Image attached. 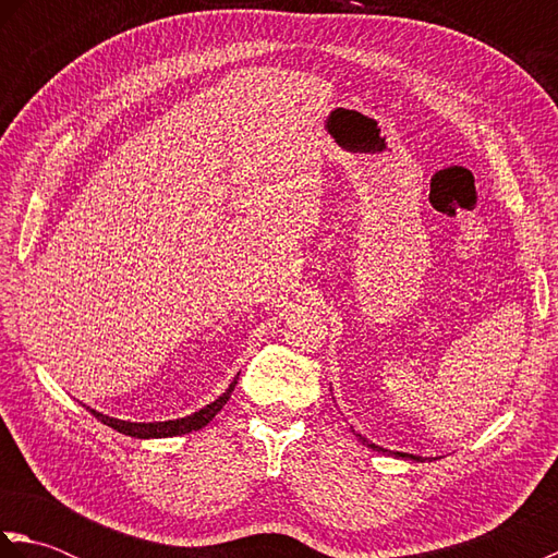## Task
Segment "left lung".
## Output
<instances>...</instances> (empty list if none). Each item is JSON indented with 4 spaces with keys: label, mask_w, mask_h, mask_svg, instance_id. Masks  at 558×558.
<instances>
[{
    "label": "left lung",
    "mask_w": 558,
    "mask_h": 558,
    "mask_svg": "<svg viewBox=\"0 0 558 558\" xmlns=\"http://www.w3.org/2000/svg\"><path fill=\"white\" fill-rule=\"evenodd\" d=\"M354 432V429H352ZM354 436H357L360 438V441L366 446V448H374V450H381V453H386V448H381V446H376V444H372L369 441V438H364L362 434H357V432H354ZM396 456L398 458H405V460H422L420 456H412V453H400V450H396Z\"/></svg>",
    "instance_id": "8db88e82"
}]
</instances>
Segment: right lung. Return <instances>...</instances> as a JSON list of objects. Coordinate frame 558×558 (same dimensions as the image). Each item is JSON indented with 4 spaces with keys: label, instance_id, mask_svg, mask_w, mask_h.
I'll return each mask as SVG.
<instances>
[{
    "label": "right lung",
    "instance_id": "obj_1",
    "mask_svg": "<svg viewBox=\"0 0 558 558\" xmlns=\"http://www.w3.org/2000/svg\"><path fill=\"white\" fill-rule=\"evenodd\" d=\"M236 378H240V374H236L232 378V384L228 386V390H225L222 396H218L216 400L210 402V405L201 408L198 412L194 414H186V417H180V420H168V422H126V420H117V417H108V414H102L98 410H90V414L96 420H100L102 424L112 426L114 432L120 434H126V436H134V438H168V436H182V434H189V432H198L204 429V426L216 417V414L222 410L225 402L230 400L232 390L236 386Z\"/></svg>",
    "mask_w": 558,
    "mask_h": 558
}]
</instances>
